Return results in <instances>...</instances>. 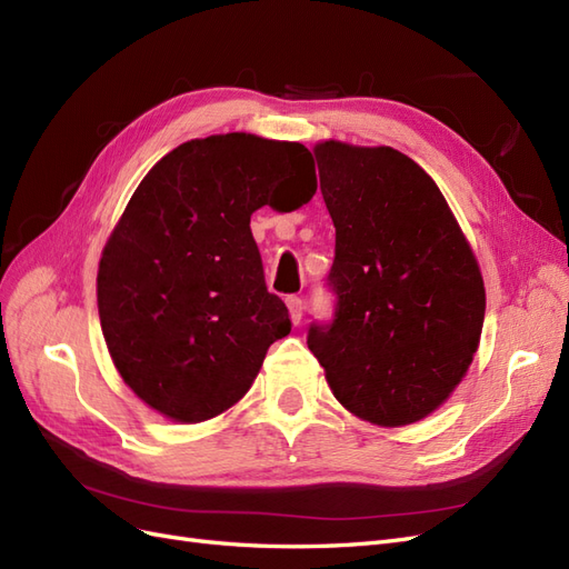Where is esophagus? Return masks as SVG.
Wrapping results in <instances>:
<instances>
[{"label":"esophagus","mask_w":569,"mask_h":569,"mask_svg":"<svg viewBox=\"0 0 569 569\" xmlns=\"http://www.w3.org/2000/svg\"><path fill=\"white\" fill-rule=\"evenodd\" d=\"M287 308H289L291 322L299 325L301 318H303V301L299 297H287Z\"/></svg>","instance_id":"1"}]
</instances>
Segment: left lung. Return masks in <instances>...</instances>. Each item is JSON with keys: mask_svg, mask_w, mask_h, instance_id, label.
Instances as JSON below:
<instances>
[{"mask_svg": "<svg viewBox=\"0 0 569 569\" xmlns=\"http://www.w3.org/2000/svg\"><path fill=\"white\" fill-rule=\"evenodd\" d=\"M337 230V316L308 349L335 399L377 427L441 408L479 349L487 291L477 256L425 170L391 147H313Z\"/></svg>", "mask_w": 569, "mask_h": 569, "instance_id": "left-lung-1", "label": "left lung"}]
</instances>
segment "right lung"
Instances as JSON below:
<instances>
[{
    "label": "right lung",
    "instance_id": "1",
    "mask_svg": "<svg viewBox=\"0 0 569 569\" xmlns=\"http://www.w3.org/2000/svg\"><path fill=\"white\" fill-rule=\"evenodd\" d=\"M313 194L308 149L251 132L189 140L149 170L97 270L101 332L137 399L182 425L244 399L270 343L291 330L266 287L251 213Z\"/></svg>",
    "mask_w": 569,
    "mask_h": 569
}]
</instances>
